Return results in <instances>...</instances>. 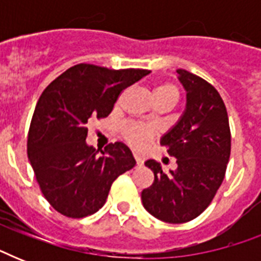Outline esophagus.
I'll return each mask as SVG.
<instances>
[{
	"instance_id": "obj_1",
	"label": "esophagus",
	"mask_w": 261,
	"mask_h": 261,
	"mask_svg": "<svg viewBox=\"0 0 261 261\" xmlns=\"http://www.w3.org/2000/svg\"><path fill=\"white\" fill-rule=\"evenodd\" d=\"M134 159H135V161H137V164H138V165H142V164H143V159H142V157H141V155L137 154V153H134Z\"/></svg>"
}]
</instances>
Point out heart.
Instances as JSON below:
<instances>
[{"label": "heart", "instance_id": "heart-1", "mask_svg": "<svg viewBox=\"0 0 261 261\" xmlns=\"http://www.w3.org/2000/svg\"><path fill=\"white\" fill-rule=\"evenodd\" d=\"M178 96H180L178 88L172 83L159 84L153 89V100H154L155 104L157 102H169V104L174 106L178 100ZM153 134L154 133L151 128L142 126V124H137V123L127 126L126 130H124L126 141L130 143L131 146L137 147V149L145 146L153 138Z\"/></svg>", "mask_w": 261, "mask_h": 261}]
</instances>
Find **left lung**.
Here are the masks:
<instances>
[{
    "mask_svg": "<svg viewBox=\"0 0 261 261\" xmlns=\"http://www.w3.org/2000/svg\"><path fill=\"white\" fill-rule=\"evenodd\" d=\"M187 102L176 124L161 137V146L176 159L177 168L164 172L147 160L154 181L142 191V204L168 223L192 221L206 210L221 187L230 157V128L226 107L211 84L178 69Z\"/></svg>",
    "mask_w": 261,
    "mask_h": 261,
    "instance_id": "left-lung-1",
    "label": "left lung"
}]
</instances>
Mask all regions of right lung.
<instances>
[{"label":"right lung","mask_w":261,"mask_h":261,"mask_svg":"<svg viewBox=\"0 0 261 261\" xmlns=\"http://www.w3.org/2000/svg\"><path fill=\"white\" fill-rule=\"evenodd\" d=\"M150 73L80 63L44 89L28 133V159L44 198L61 214L84 218L104 206L115 178L135 167L122 142L87 143L88 123L107 118L123 89Z\"/></svg>","instance_id":"obj_1"}]
</instances>
